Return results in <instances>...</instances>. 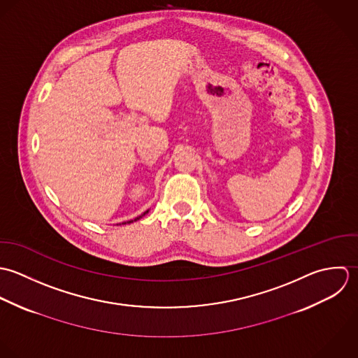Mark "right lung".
Returning <instances> with one entry per match:
<instances>
[{
  "label": "right lung",
  "mask_w": 358,
  "mask_h": 358,
  "mask_svg": "<svg viewBox=\"0 0 358 358\" xmlns=\"http://www.w3.org/2000/svg\"><path fill=\"white\" fill-rule=\"evenodd\" d=\"M145 213H148V212H145ZM145 213H143V215H145ZM141 217H143V215H140V217H137V218H134V220H131V221H127V222L130 224V222H133V221H137V220H140ZM123 224H126V222H123Z\"/></svg>",
  "instance_id": "add662e5"
}]
</instances>
